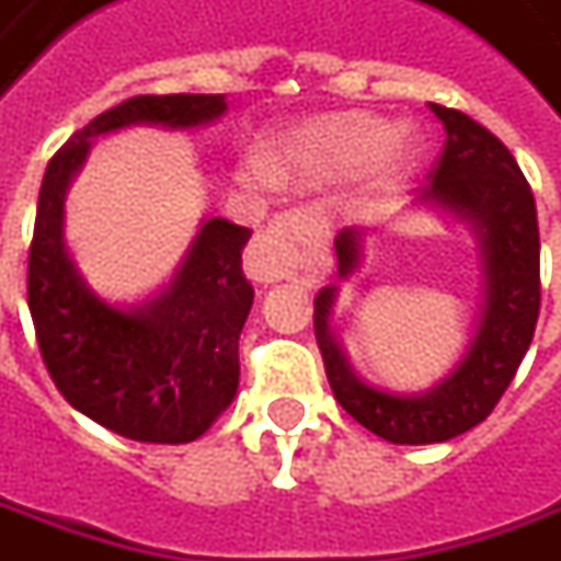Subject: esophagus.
Returning <instances> with one entry per match:
<instances>
[{
    "instance_id": "34e87169",
    "label": "esophagus",
    "mask_w": 561,
    "mask_h": 561,
    "mask_svg": "<svg viewBox=\"0 0 561 561\" xmlns=\"http://www.w3.org/2000/svg\"><path fill=\"white\" fill-rule=\"evenodd\" d=\"M324 234V221L311 209H293L284 213L255 237L247 253V272L259 284H274L284 277L308 272L311 265V247Z\"/></svg>"
}]
</instances>
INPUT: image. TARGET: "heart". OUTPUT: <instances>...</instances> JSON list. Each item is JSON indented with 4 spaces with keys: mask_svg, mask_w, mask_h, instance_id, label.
Wrapping results in <instances>:
<instances>
[{
    "mask_svg": "<svg viewBox=\"0 0 561 561\" xmlns=\"http://www.w3.org/2000/svg\"><path fill=\"white\" fill-rule=\"evenodd\" d=\"M423 160V135L379 114L342 111L314 116L293 129L268 163L253 160L247 175L272 182V175L299 184H340L374 169L382 182L408 179Z\"/></svg>",
    "mask_w": 561,
    "mask_h": 561,
    "instance_id": "1",
    "label": "heart"
}]
</instances>
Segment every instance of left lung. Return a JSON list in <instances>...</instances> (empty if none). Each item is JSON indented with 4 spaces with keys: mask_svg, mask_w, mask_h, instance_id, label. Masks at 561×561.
<instances>
[{
    "mask_svg": "<svg viewBox=\"0 0 561 561\" xmlns=\"http://www.w3.org/2000/svg\"><path fill=\"white\" fill-rule=\"evenodd\" d=\"M430 107L447 138L413 206L463 221L482 259V311L463 358L426 392L377 389L355 374L330 327L340 287L330 284L314 296V336L330 389L345 413L392 445H435L479 426L516 377L540 311L537 206L516 157L472 116L442 104ZM333 247L336 274L348 280L364 259V231L342 228Z\"/></svg>",
    "mask_w": 561,
    "mask_h": 561,
    "instance_id": "8db88e82",
    "label": "left lung"
}]
</instances>
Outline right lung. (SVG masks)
Here are the masks:
<instances>
[{
	"label": "right lung",
	"mask_w": 561,
	"mask_h": 561,
	"mask_svg": "<svg viewBox=\"0 0 561 561\" xmlns=\"http://www.w3.org/2000/svg\"><path fill=\"white\" fill-rule=\"evenodd\" d=\"M225 111V95L129 98L58 150L39 187L26 302L45 367L79 413L131 442H194L234 401L237 340L253 308L240 253L253 231L203 219L167 287L138 306H116L89 287L67 250L64 201L98 135L197 129Z\"/></svg>",
	"instance_id": "right-lung-1"
}]
</instances>
